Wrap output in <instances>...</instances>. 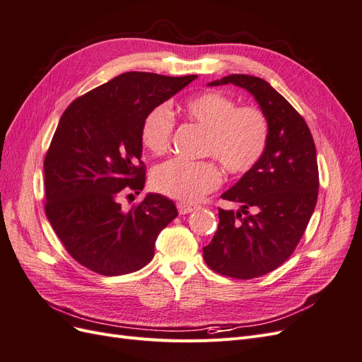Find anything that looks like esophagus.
I'll list each match as a JSON object with an SVG mask.
<instances>
[{
    "label": "esophagus",
    "mask_w": 362,
    "mask_h": 362,
    "mask_svg": "<svg viewBox=\"0 0 362 362\" xmlns=\"http://www.w3.org/2000/svg\"><path fill=\"white\" fill-rule=\"evenodd\" d=\"M178 211H180V214H189V213H192V211H194L196 208V205H192V204H185V202H178Z\"/></svg>",
    "instance_id": "34e87169"
}]
</instances>
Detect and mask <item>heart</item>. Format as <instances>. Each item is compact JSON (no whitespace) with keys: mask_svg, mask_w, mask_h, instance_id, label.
I'll use <instances>...</instances> for the list:
<instances>
[{"mask_svg":"<svg viewBox=\"0 0 362 362\" xmlns=\"http://www.w3.org/2000/svg\"><path fill=\"white\" fill-rule=\"evenodd\" d=\"M184 113L206 129L202 154L216 158L231 175L249 172L264 154L269 141V120L254 105L235 107V101L221 92L208 90L189 98ZM175 120L166 105H157L145 116L140 129L141 145L151 154L161 156L170 146ZM222 181L214 160L189 161L172 158L152 172L157 192L182 202H194Z\"/></svg>","mask_w":362,"mask_h":362,"instance_id":"b5f03b06","label":"heart"}]
</instances>
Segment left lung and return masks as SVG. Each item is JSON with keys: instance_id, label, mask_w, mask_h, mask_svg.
Wrapping results in <instances>:
<instances>
[{"instance_id": "1", "label": "left lung", "mask_w": 362, "mask_h": 362, "mask_svg": "<svg viewBox=\"0 0 362 362\" xmlns=\"http://www.w3.org/2000/svg\"><path fill=\"white\" fill-rule=\"evenodd\" d=\"M243 87L269 120L259 161L222 198L240 210L218 208V226L204 247L208 267L235 279L266 275L288 259L308 226L319 194L315 145L305 119L258 76L233 74L208 86Z\"/></svg>"}]
</instances>
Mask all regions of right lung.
Segmentation results:
<instances>
[{"instance_id":"add662e5","label":"right lung","mask_w":362,"mask_h":362,"mask_svg":"<svg viewBox=\"0 0 362 362\" xmlns=\"http://www.w3.org/2000/svg\"><path fill=\"white\" fill-rule=\"evenodd\" d=\"M196 78L125 72L76 98L62 115L43 161L45 213L81 266L117 276L154 257L156 240L178 216L177 206L149 193L125 211L119 199L144 190L145 116Z\"/></svg>"}]
</instances>
